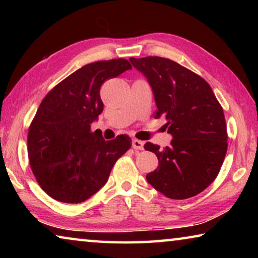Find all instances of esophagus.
Wrapping results in <instances>:
<instances>
[{"instance_id":"34e87169","label":"esophagus","mask_w":258,"mask_h":258,"mask_svg":"<svg viewBox=\"0 0 258 258\" xmlns=\"http://www.w3.org/2000/svg\"><path fill=\"white\" fill-rule=\"evenodd\" d=\"M143 146H145V142L141 141V140L134 139L132 141V147L135 150H143Z\"/></svg>"}]
</instances>
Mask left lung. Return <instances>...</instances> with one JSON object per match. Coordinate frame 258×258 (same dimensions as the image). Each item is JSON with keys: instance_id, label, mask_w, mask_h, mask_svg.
Wrapping results in <instances>:
<instances>
[{"instance_id": "obj_1", "label": "left lung", "mask_w": 258, "mask_h": 258, "mask_svg": "<svg viewBox=\"0 0 258 258\" xmlns=\"http://www.w3.org/2000/svg\"><path fill=\"white\" fill-rule=\"evenodd\" d=\"M148 78L154 92L155 118L164 116L171 146L160 149L147 142L145 149L159 165L147 181L171 199H187L215 180L228 150L223 108L208 83L190 69L161 56L131 58Z\"/></svg>"}]
</instances>
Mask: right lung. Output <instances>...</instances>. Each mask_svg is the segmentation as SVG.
Listing matches in <instances>:
<instances>
[{
    "mask_svg": "<svg viewBox=\"0 0 258 258\" xmlns=\"http://www.w3.org/2000/svg\"><path fill=\"white\" fill-rule=\"evenodd\" d=\"M128 69L121 58L85 64L43 99L29 126L27 150L35 178L51 198L85 202L106 184L113 165L132 146L127 135L106 141L91 131L103 110L101 85Z\"/></svg>",
    "mask_w": 258,
    "mask_h": 258,
    "instance_id": "obj_1",
    "label": "right lung"
}]
</instances>
